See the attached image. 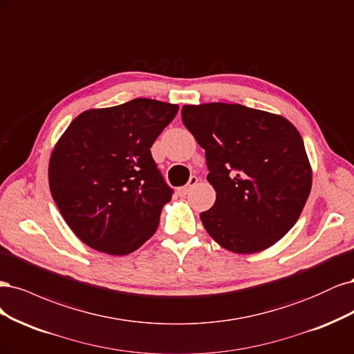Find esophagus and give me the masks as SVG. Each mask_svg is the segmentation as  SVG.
<instances>
[{"label":"esophagus","mask_w":354,"mask_h":354,"mask_svg":"<svg viewBox=\"0 0 354 354\" xmlns=\"http://www.w3.org/2000/svg\"><path fill=\"white\" fill-rule=\"evenodd\" d=\"M197 182H198V179H197L196 176H192L185 187L179 188V194H180V196H187V194H188V192H189V191H191L194 187L197 185Z\"/></svg>","instance_id":"1"}]
</instances>
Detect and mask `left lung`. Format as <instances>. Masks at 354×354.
<instances>
[{
	"label": "left lung",
	"instance_id": "1",
	"mask_svg": "<svg viewBox=\"0 0 354 354\" xmlns=\"http://www.w3.org/2000/svg\"><path fill=\"white\" fill-rule=\"evenodd\" d=\"M182 122L206 150L216 191L200 219L227 252L253 254L277 244L299 221L312 166L297 128L275 113L241 104L182 107Z\"/></svg>",
	"mask_w": 354,
	"mask_h": 354
}]
</instances>
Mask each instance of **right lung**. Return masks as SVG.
I'll use <instances>...</instances> for the list:
<instances>
[{
	"mask_svg": "<svg viewBox=\"0 0 354 354\" xmlns=\"http://www.w3.org/2000/svg\"><path fill=\"white\" fill-rule=\"evenodd\" d=\"M178 109L151 98L89 109L55 142L48 163L50 191L84 244L127 256L154 235L172 189L150 148Z\"/></svg>",
	"mask_w": 354,
	"mask_h": 354,
	"instance_id": "1",
	"label": "right lung"
}]
</instances>
